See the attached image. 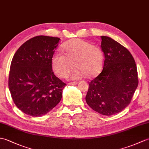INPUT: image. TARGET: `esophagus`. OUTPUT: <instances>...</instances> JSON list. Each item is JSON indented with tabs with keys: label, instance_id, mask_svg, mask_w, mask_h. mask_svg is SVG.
Wrapping results in <instances>:
<instances>
[{
	"label": "esophagus",
	"instance_id": "obj_1",
	"mask_svg": "<svg viewBox=\"0 0 149 149\" xmlns=\"http://www.w3.org/2000/svg\"><path fill=\"white\" fill-rule=\"evenodd\" d=\"M77 83L78 82H76V81L73 82H69V83H68V85H75V84H77Z\"/></svg>",
	"mask_w": 149,
	"mask_h": 149
}]
</instances>
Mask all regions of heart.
I'll list each match as a JSON object with an SVG mask.
<instances>
[{
  "mask_svg": "<svg viewBox=\"0 0 149 149\" xmlns=\"http://www.w3.org/2000/svg\"><path fill=\"white\" fill-rule=\"evenodd\" d=\"M63 54L56 53L51 59L53 70L58 77H65L73 66L70 78L89 79L95 77L102 67L103 55L101 49L80 39L67 41L62 47Z\"/></svg>",
  "mask_w": 149,
  "mask_h": 149,
  "instance_id": "heart-1",
  "label": "heart"
}]
</instances>
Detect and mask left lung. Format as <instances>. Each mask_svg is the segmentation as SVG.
<instances>
[{"label": "left lung", "instance_id": "left-lung-1", "mask_svg": "<svg viewBox=\"0 0 149 149\" xmlns=\"http://www.w3.org/2000/svg\"><path fill=\"white\" fill-rule=\"evenodd\" d=\"M101 40L103 70L89 82L86 101L95 111L111 116L130 103L138 84L137 68L125 47L109 37L101 36Z\"/></svg>", "mask_w": 149, "mask_h": 149}]
</instances>
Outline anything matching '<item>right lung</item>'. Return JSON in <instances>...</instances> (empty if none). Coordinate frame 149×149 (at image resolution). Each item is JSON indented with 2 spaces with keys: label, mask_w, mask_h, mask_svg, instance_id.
<instances>
[{
  "label": "right lung",
  "mask_w": 149,
  "mask_h": 149,
  "mask_svg": "<svg viewBox=\"0 0 149 149\" xmlns=\"http://www.w3.org/2000/svg\"><path fill=\"white\" fill-rule=\"evenodd\" d=\"M60 38L39 36L23 44L13 58L9 89L16 106L33 117L42 116L60 102L67 84L52 70Z\"/></svg>",
  "instance_id": "right-lung-1"
}]
</instances>
